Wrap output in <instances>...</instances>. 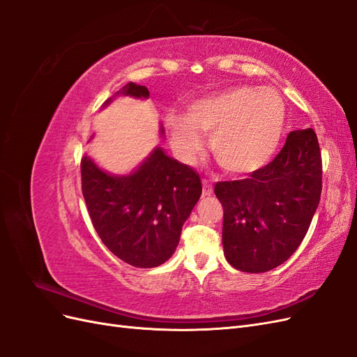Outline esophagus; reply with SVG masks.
Here are the masks:
<instances>
[{
    "label": "esophagus",
    "mask_w": 357,
    "mask_h": 357,
    "mask_svg": "<svg viewBox=\"0 0 357 357\" xmlns=\"http://www.w3.org/2000/svg\"><path fill=\"white\" fill-rule=\"evenodd\" d=\"M213 193V185L210 180H202V197H210Z\"/></svg>",
    "instance_id": "34e87169"
}]
</instances>
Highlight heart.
<instances>
[{
	"label": "heart",
	"mask_w": 357,
	"mask_h": 357,
	"mask_svg": "<svg viewBox=\"0 0 357 357\" xmlns=\"http://www.w3.org/2000/svg\"><path fill=\"white\" fill-rule=\"evenodd\" d=\"M286 104L278 92L257 86H232L192 101L186 114L172 113L167 128L176 153L186 162L211 134V150L223 171L248 176L265 168L282 143Z\"/></svg>",
	"instance_id": "obj_1"
}]
</instances>
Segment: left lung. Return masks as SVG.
<instances>
[{"label": "left lung", "mask_w": 357, "mask_h": 357, "mask_svg": "<svg viewBox=\"0 0 357 357\" xmlns=\"http://www.w3.org/2000/svg\"><path fill=\"white\" fill-rule=\"evenodd\" d=\"M225 257L244 273H266L295 253L321 193V153L311 128L291 131L280 153L248 178L218 181Z\"/></svg>", "instance_id": "8db88e82"}]
</instances>
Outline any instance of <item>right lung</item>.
Masks as SVG:
<instances>
[{
  "label": "right lung",
  "instance_id": "right-lung-1",
  "mask_svg": "<svg viewBox=\"0 0 357 357\" xmlns=\"http://www.w3.org/2000/svg\"><path fill=\"white\" fill-rule=\"evenodd\" d=\"M117 93L147 98L146 86ZM110 100L105 104H109ZM82 192L96 234L109 250L137 268H153L174 253L181 226L198 202V172L156 147L134 174L110 176L83 156Z\"/></svg>",
  "mask_w": 357,
  "mask_h": 357
}]
</instances>
